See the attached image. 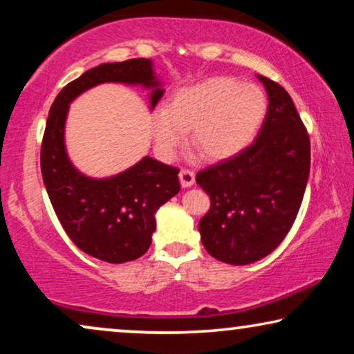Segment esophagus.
<instances>
[{
    "instance_id": "esophagus-1",
    "label": "esophagus",
    "mask_w": 354,
    "mask_h": 354,
    "mask_svg": "<svg viewBox=\"0 0 354 354\" xmlns=\"http://www.w3.org/2000/svg\"><path fill=\"white\" fill-rule=\"evenodd\" d=\"M178 178H180V185L183 188H188L195 183V172L190 171V169H182L180 174H178Z\"/></svg>"
}]
</instances>
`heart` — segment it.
<instances>
[{"mask_svg":"<svg viewBox=\"0 0 354 354\" xmlns=\"http://www.w3.org/2000/svg\"><path fill=\"white\" fill-rule=\"evenodd\" d=\"M266 113L268 98L259 86L209 77L177 90L169 108L151 114L154 147L164 159H172L192 129L196 153L206 161H222L248 147Z\"/></svg>","mask_w":354,"mask_h":354,"instance_id":"b5f03b06","label":"heart"}]
</instances>
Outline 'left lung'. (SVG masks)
<instances>
[{"instance_id": "left-lung-1", "label": "left lung", "mask_w": 354, "mask_h": 354, "mask_svg": "<svg viewBox=\"0 0 354 354\" xmlns=\"http://www.w3.org/2000/svg\"><path fill=\"white\" fill-rule=\"evenodd\" d=\"M269 106L258 137L234 158L196 174L211 207L198 229L207 253L245 266L282 243L301 206L311 145L287 90L258 75Z\"/></svg>"}]
</instances>
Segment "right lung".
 <instances>
[{"label":"right lung","instance_id":"right-lung-1","mask_svg":"<svg viewBox=\"0 0 354 354\" xmlns=\"http://www.w3.org/2000/svg\"><path fill=\"white\" fill-rule=\"evenodd\" d=\"M142 85L151 90L149 108L164 95L151 59L106 62L72 80L56 96L41 143V176L62 229L84 251L104 263L120 264L147 253L156 230L154 214L180 190L178 169L145 156L118 176L93 178L77 171L66 151L69 104L100 84Z\"/></svg>","mask_w":354,"mask_h":354}]
</instances>
